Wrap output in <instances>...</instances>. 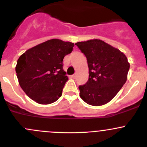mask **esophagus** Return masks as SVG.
Masks as SVG:
<instances>
[{
    "mask_svg": "<svg viewBox=\"0 0 147 147\" xmlns=\"http://www.w3.org/2000/svg\"><path fill=\"white\" fill-rule=\"evenodd\" d=\"M72 78H73V79H76V78H77V74H74V75H72Z\"/></svg>",
    "mask_w": 147,
    "mask_h": 147,
    "instance_id": "1",
    "label": "esophagus"
}]
</instances>
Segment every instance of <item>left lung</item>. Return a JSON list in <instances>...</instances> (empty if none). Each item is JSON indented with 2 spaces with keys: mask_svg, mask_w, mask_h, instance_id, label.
I'll return each instance as SVG.
<instances>
[{
  "mask_svg": "<svg viewBox=\"0 0 147 147\" xmlns=\"http://www.w3.org/2000/svg\"><path fill=\"white\" fill-rule=\"evenodd\" d=\"M75 45L87 60L89 79L79 87L80 96L87 104L101 106L110 102L127 79L130 65L119 49L101 40L78 42Z\"/></svg>",
  "mask_w": 147,
  "mask_h": 147,
  "instance_id": "1",
  "label": "left lung"
}]
</instances>
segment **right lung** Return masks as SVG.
<instances>
[{"instance_id":"add662e5","label":"right lung","mask_w":147,"mask_h":147,"mask_svg":"<svg viewBox=\"0 0 147 147\" xmlns=\"http://www.w3.org/2000/svg\"><path fill=\"white\" fill-rule=\"evenodd\" d=\"M74 45L71 42L52 39L28 49L20 56L16 67L17 78L31 100L49 105L61 97L68 80L63 61Z\"/></svg>"}]
</instances>
